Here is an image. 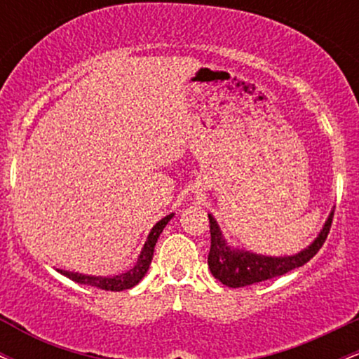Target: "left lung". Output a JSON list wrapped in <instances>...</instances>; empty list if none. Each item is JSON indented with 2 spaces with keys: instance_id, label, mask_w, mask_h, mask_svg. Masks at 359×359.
I'll use <instances>...</instances> for the list:
<instances>
[{
  "instance_id": "8db88e82",
  "label": "left lung",
  "mask_w": 359,
  "mask_h": 359,
  "mask_svg": "<svg viewBox=\"0 0 359 359\" xmlns=\"http://www.w3.org/2000/svg\"><path fill=\"white\" fill-rule=\"evenodd\" d=\"M208 216L209 226H211V250H209L208 255L209 270H211L212 277L219 280L222 285L238 288L280 277V275H285L290 270L306 265L309 259L320 250V246L324 245L329 229H331L334 209L329 212L327 219H325L323 229L317 234L316 240L307 248L295 255H288V257H269V255L234 248L226 241L224 234H222L219 224L214 219L212 214H208Z\"/></svg>"
}]
</instances>
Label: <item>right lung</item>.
Returning <instances> with one entry per match:
<instances>
[{
    "mask_svg": "<svg viewBox=\"0 0 359 359\" xmlns=\"http://www.w3.org/2000/svg\"><path fill=\"white\" fill-rule=\"evenodd\" d=\"M172 217H174V212L168 214V216H165V217H162V219H160L154 226V228H151V231L148 233L145 245H143L142 251H140V257L137 259V263H135L130 270L125 271V273L114 275V277H96V275H84V273H79V271H69V270H57V271H60L62 275H65L67 278L74 280V282L102 288V290L121 292V290H126V288L135 287L140 280L145 277L148 269H150L156 240H158V236L162 234L163 228H165L167 222L170 221Z\"/></svg>",
    "mask_w": 359,
    "mask_h": 359,
    "instance_id": "add662e5",
    "label": "right lung"
}]
</instances>
